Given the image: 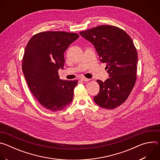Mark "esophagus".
<instances>
[{"label": "esophagus", "mask_w": 160, "mask_h": 160, "mask_svg": "<svg viewBox=\"0 0 160 160\" xmlns=\"http://www.w3.org/2000/svg\"><path fill=\"white\" fill-rule=\"evenodd\" d=\"M81 80H82L83 81H85V82H88V81L90 80L89 78H85V77H82V78H81Z\"/></svg>", "instance_id": "1"}]
</instances>
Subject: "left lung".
Listing matches in <instances>:
<instances>
[{
  "label": "left lung",
  "instance_id": "8db88e82",
  "mask_svg": "<svg viewBox=\"0 0 160 160\" xmlns=\"http://www.w3.org/2000/svg\"><path fill=\"white\" fill-rule=\"evenodd\" d=\"M92 43L109 78L98 80L100 90L94 97L102 108L115 109L128 98L137 78L138 51L131 37L122 29L112 25H101L80 32Z\"/></svg>",
  "mask_w": 160,
  "mask_h": 160
}]
</instances>
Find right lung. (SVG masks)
Returning a JSON list of instances; mask_svg holds the SVG:
<instances>
[{"label": "right lung", "instance_id": "add662e5", "mask_svg": "<svg viewBox=\"0 0 160 160\" xmlns=\"http://www.w3.org/2000/svg\"><path fill=\"white\" fill-rule=\"evenodd\" d=\"M79 37L75 33L43 32L34 35L26 45L22 71L32 94L45 108L62 110L73 98L78 80H62L59 69H64V53Z\"/></svg>", "mask_w": 160, "mask_h": 160}]
</instances>
